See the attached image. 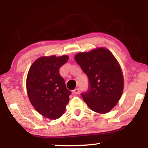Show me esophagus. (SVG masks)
Listing matches in <instances>:
<instances>
[{
    "label": "esophagus",
    "mask_w": 148,
    "mask_h": 148,
    "mask_svg": "<svg viewBox=\"0 0 148 148\" xmlns=\"http://www.w3.org/2000/svg\"><path fill=\"white\" fill-rule=\"evenodd\" d=\"M73 92L74 93V94H76V95H78V94H79V88H75V89L74 90H73Z\"/></svg>",
    "instance_id": "34e87169"
}]
</instances>
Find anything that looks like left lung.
<instances>
[{"label": "left lung", "instance_id": "obj_1", "mask_svg": "<svg viewBox=\"0 0 148 148\" xmlns=\"http://www.w3.org/2000/svg\"><path fill=\"white\" fill-rule=\"evenodd\" d=\"M75 60L88 78V89L81 97L93 111L106 113L123 94L124 80L120 64L108 49L79 53Z\"/></svg>", "mask_w": 148, "mask_h": 148}]
</instances>
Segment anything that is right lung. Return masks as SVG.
Instances as JSON below:
<instances>
[{
  "instance_id": "add662e5",
  "label": "right lung",
  "mask_w": 148,
  "mask_h": 148,
  "mask_svg": "<svg viewBox=\"0 0 148 148\" xmlns=\"http://www.w3.org/2000/svg\"><path fill=\"white\" fill-rule=\"evenodd\" d=\"M67 56L41 57L28 71L26 88L34 108L43 116L57 119L64 113L71 91L67 89L59 69L68 60Z\"/></svg>"
}]
</instances>
